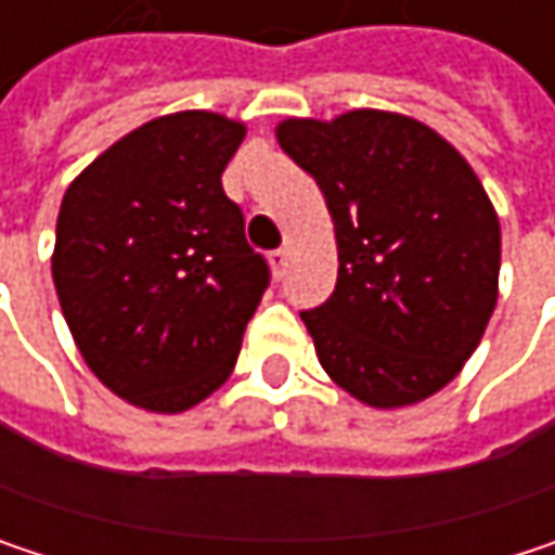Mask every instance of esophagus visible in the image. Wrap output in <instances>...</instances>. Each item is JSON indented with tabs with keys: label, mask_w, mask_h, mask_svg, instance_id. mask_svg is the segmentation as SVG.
I'll list each match as a JSON object with an SVG mask.
<instances>
[{
	"label": "esophagus",
	"mask_w": 555,
	"mask_h": 555,
	"mask_svg": "<svg viewBox=\"0 0 555 555\" xmlns=\"http://www.w3.org/2000/svg\"><path fill=\"white\" fill-rule=\"evenodd\" d=\"M270 267H273V273H276V276H282V273H285V267H288V250H282V247L273 250V254H270Z\"/></svg>",
	"instance_id": "1"
}]
</instances>
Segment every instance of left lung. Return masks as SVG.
<instances>
[{
  "label": "left lung",
  "mask_w": 555,
  "mask_h": 555,
  "mask_svg": "<svg viewBox=\"0 0 555 555\" xmlns=\"http://www.w3.org/2000/svg\"><path fill=\"white\" fill-rule=\"evenodd\" d=\"M276 138L337 231V285L301 311L324 373L373 408L440 391L499 301L501 228L479 176L427 125L376 108L288 118Z\"/></svg>",
  "instance_id": "8db88e82"
}]
</instances>
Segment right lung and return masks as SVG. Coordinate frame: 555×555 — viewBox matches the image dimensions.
Here are the masks:
<instances>
[{"mask_svg": "<svg viewBox=\"0 0 555 555\" xmlns=\"http://www.w3.org/2000/svg\"><path fill=\"white\" fill-rule=\"evenodd\" d=\"M244 125L176 112L82 169L56 215L51 270L86 366L118 398L176 414L221 386L267 285L221 172Z\"/></svg>", "mask_w": 555, "mask_h": 555, "instance_id": "1", "label": "right lung"}]
</instances>
